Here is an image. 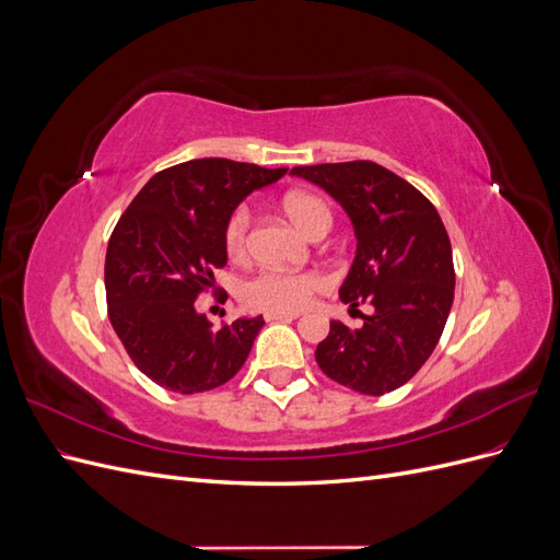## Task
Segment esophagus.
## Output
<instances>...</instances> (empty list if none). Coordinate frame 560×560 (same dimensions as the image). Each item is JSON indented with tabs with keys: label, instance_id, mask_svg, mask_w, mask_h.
<instances>
[{
	"label": "esophagus",
	"instance_id": "34e87169",
	"mask_svg": "<svg viewBox=\"0 0 560 560\" xmlns=\"http://www.w3.org/2000/svg\"><path fill=\"white\" fill-rule=\"evenodd\" d=\"M296 317H299L296 313H266L268 322H292Z\"/></svg>",
	"mask_w": 560,
	"mask_h": 560
}]
</instances>
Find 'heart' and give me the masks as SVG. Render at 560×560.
<instances>
[{
	"label": "heart",
	"mask_w": 560,
	"mask_h": 560,
	"mask_svg": "<svg viewBox=\"0 0 560 560\" xmlns=\"http://www.w3.org/2000/svg\"><path fill=\"white\" fill-rule=\"evenodd\" d=\"M282 210L290 222L306 235H313L322 226H331V212L319 198L311 194H290L282 200ZM224 249L231 259H243L249 249V210H233L224 226ZM327 284L325 276L315 270L264 268L243 284V303L252 311L261 313H296L308 306L315 292Z\"/></svg>",
	"instance_id": "1"
}]
</instances>
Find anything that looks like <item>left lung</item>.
<instances>
[{"instance_id":"8db88e82","label":"left lung","mask_w":560,"mask_h":560,"mask_svg":"<svg viewBox=\"0 0 560 560\" xmlns=\"http://www.w3.org/2000/svg\"><path fill=\"white\" fill-rule=\"evenodd\" d=\"M292 175L341 202L358 252L338 296L350 308L374 306L354 331L334 319L315 360L354 393H393L428 362L453 306V252L442 217L416 186L374 161L299 165Z\"/></svg>"}]
</instances>
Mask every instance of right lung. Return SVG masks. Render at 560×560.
<instances>
[{
	"label": "right lung",
	"instance_id": "1",
	"mask_svg": "<svg viewBox=\"0 0 560 560\" xmlns=\"http://www.w3.org/2000/svg\"><path fill=\"white\" fill-rule=\"evenodd\" d=\"M284 173L229 159L186 161L151 177L118 219L105 259L107 313L135 366L156 385L206 393L245 364L264 317L212 329L196 299L226 266L233 210Z\"/></svg>",
	"mask_w": 560,
	"mask_h": 560
}]
</instances>
